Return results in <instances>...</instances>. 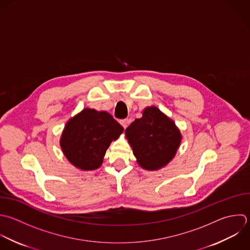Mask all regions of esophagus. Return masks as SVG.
Segmentation results:
<instances>
[{
  "label": "esophagus",
  "mask_w": 250,
  "mask_h": 250,
  "mask_svg": "<svg viewBox=\"0 0 250 250\" xmlns=\"http://www.w3.org/2000/svg\"><path fill=\"white\" fill-rule=\"evenodd\" d=\"M120 124L123 125L124 128H126L127 125H128V124H129V121H128L127 119H124V120H121V121H120Z\"/></svg>",
  "instance_id": "esophagus-1"
}]
</instances>
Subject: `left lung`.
<instances>
[{"instance_id": "1", "label": "left lung", "mask_w": 250, "mask_h": 250, "mask_svg": "<svg viewBox=\"0 0 250 250\" xmlns=\"http://www.w3.org/2000/svg\"><path fill=\"white\" fill-rule=\"evenodd\" d=\"M125 134L140 167L155 170L167 165L181 141L175 124L156 107H148L143 117L136 119Z\"/></svg>"}]
</instances>
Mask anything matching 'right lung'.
Returning a JSON list of instances; mask_svg holds the SVG:
<instances>
[{
    "instance_id": "1",
    "label": "right lung",
    "mask_w": 250,
    "mask_h": 250,
    "mask_svg": "<svg viewBox=\"0 0 250 250\" xmlns=\"http://www.w3.org/2000/svg\"><path fill=\"white\" fill-rule=\"evenodd\" d=\"M123 131L124 127L107 112L84 109L66 124L60 144L72 165L92 170L101 166L110 143Z\"/></svg>"
}]
</instances>
